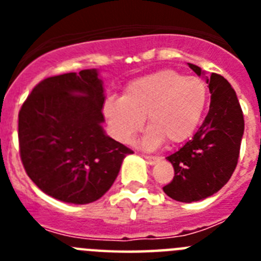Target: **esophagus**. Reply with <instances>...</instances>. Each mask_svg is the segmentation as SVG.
Instances as JSON below:
<instances>
[{
    "label": "esophagus",
    "mask_w": 261,
    "mask_h": 261,
    "mask_svg": "<svg viewBox=\"0 0 261 261\" xmlns=\"http://www.w3.org/2000/svg\"><path fill=\"white\" fill-rule=\"evenodd\" d=\"M144 158H145V161H146L147 165H150V166L156 165V163H158L159 161H161V158H158V156H149V155H145Z\"/></svg>",
    "instance_id": "esophagus-1"
}]
</instances>
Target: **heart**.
Instances as JSON below:
<instances>
[{
  "label": "heart",
  "mask_w": 261,
  "mask_h": 261,
  "mask_svg": "<svg viewBox=\"0 0 261 261\" xmlns=\"http://www.w3.org/2000/svg\"><path fill=\"white\" fill-rule=\"evenodd\" d=\"M208 103V87L200 78L186 77L174 70H161L132 81L121 98H108L103 114L110 130L121 144H129L142 128L146 150L165 140L180 144L195 133Z\"/></svg>",
  "instance_id": "obj_1"
}]
</instances>
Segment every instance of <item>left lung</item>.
<instances>
[{
    "label": "left lung",
    "instance_id": "left-lung-1",
    "mask_svg": "<svg viewBox=\"0 0 261 261\" xmlns=\"http://www.w3.org/2000/svg\"><path fill=\"white\" fill-rule=\"evenodd\" d=\"M188 66L209 85L211 107L192 140L166 158L175 176L163 191L180 202L206 199L229 181L238 163L244 132L243 112L227 80L216 73L206 77L201 68L190 62Z\"/></svg>",
    "mask_w": 261,
    "mask_h": 261
}]
</instances>
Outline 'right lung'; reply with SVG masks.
<instances>
[{"label": "right lung", "instance_id": "1", "mask_svg": "<svg viewBox=\"0 0 261 261\" xmlns=\"http://www.w3.org/2000/svg\"><path fill=\"white\" fill-rule=\"evenodd\" d=\"M105 102L99 70L85 69L41 81L23 103L20 158L30 179L53 199L96 201L133 153L105 132Z\"/></svg>", "mask_w": 261, "mask_h": 261}]
</instances>
